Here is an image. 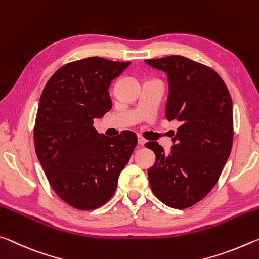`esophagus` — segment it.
<instances>
[{
	"label": "esophagus",
	"instance_id": "obj_1",
	"mask_svg": "<svg viewBox=\"0 0 259 259\" xmlns=\"http://www.w3.org/2000/svg\"><path fill=\"white\" fill-rule=\"evenodd\" d=\"M138 143L140 146H145V143H146V140L143 139L142 137H139L138 138Z\"/></svg>",
	"mask_w": 259,
	"mask_h": 259
}]
</instances>
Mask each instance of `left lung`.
Wrapping results in <instances>:
<instances>
[{"label":"left lung","mask_w":259,"mask_h":259,"mask_svg":"<svg viewBox=\"0 0 259 259\" xmlns=\"http://www.w3.org/2000/svg\"><path fill=\"white\" fill-rule=\"evenodd\" d=\"M167 75L165 117L179 122L168 154L158 142L146 143L156 155L148 169L152 193L167 206L186 209L217 184L233 143V103L215 72L184 56L146 59Z\"/></svg>","instance_id":"8db88e82"}]
</instances>
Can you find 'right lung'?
Returning a JSON list of instances; mask_svg holds the SVG:
<instances>
[{
    "instance_id": "add662e5",
    "label": "right lung",
    "mask_w": 259,
    "mask_h": 259,
    "mask_svg": "<svg viewBox=\"0 0 259 259\" xmlns=\"http://www.w3.org/2000/svg\"><path fill=\"white\" fill-rule=\"evenodd\" d=\"M130 64L101 57L69 63L41 94L34 127L37 159L55 193L75 209H96L112 197L138 143L131 131L109 138L93 127L111 110L110 84Z\"/></svg>"
}]
</instances>
